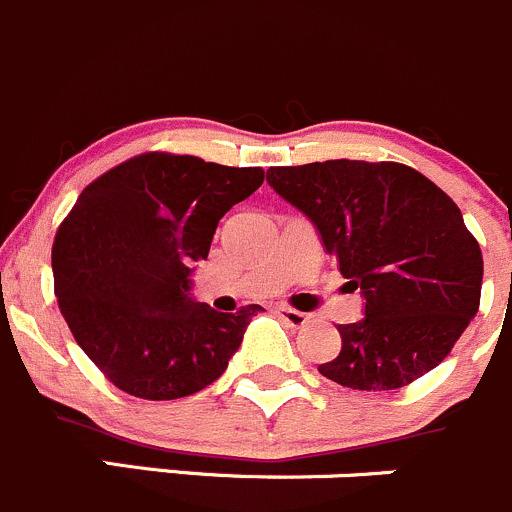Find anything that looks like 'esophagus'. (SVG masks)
<instances>
[{"label": "esophagus", "instance_id": "34e87169", "mask_svg": "<svg viewBox=\"0 0 512 512\" xmlns=\"http://www.w3.org/2000/svg\"><path fill=\"white\" fill-rule=\"evenodd\" d=\"M276 316L281 318L283 323H288L291 328H303L308 321H311V316H308V313L293 311V308H288V306H278Z\"/></svg>", "mask_w": 512, "mask_h": 512}]
</instances>
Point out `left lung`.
<instances>
[{"label":"left lung","mask_w":512,"mask_h":512,"mask_svg":"<svg viewBox=\"0 0 512 512\" xmlns=\"http://www.w3.org/2000/svg\"><path fill=\"white\" fill-rule=\"evenodd\" d=\"M266 181L366 301L361 321L338 326L341 353L321 376L393 391L433 371L478 313L483 286L480 246L455 201L393 161L271 166Z\"/></svg>","instance_id":"obj_1"}]
</instances>
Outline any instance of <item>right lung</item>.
I'll use <instances>...</instances> for the list:
<instances>
[{"instance_id": "add662e5", "label": "right lung", "mask_w": 512, "mask_h": 512, "mask_svg": "<svg viewBox=\"0 0 512 512\" xmlns=\"http://www.w3.org/2000/svg\"><path fill=\"white\" fill-rule=\"evenodd\" d=\"M263 184L258 166L141 154L91 181L52 249L59 311L116 388L174 401L211 386L244 341L251 303L219 313L194 298L226 211Z\"/></svg>"}]
</instances>
